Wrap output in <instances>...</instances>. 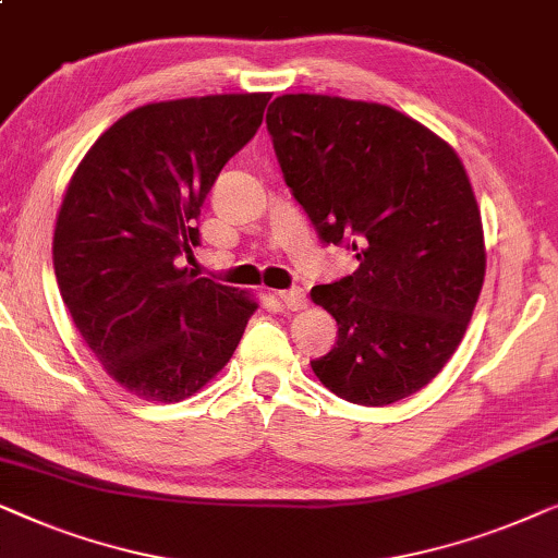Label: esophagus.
<instances>
[{"instance_id": "obj_1", "label": "esophagus", "mask_w": 558, "mask_h": 558, "mask_svg": "<svg viewBox=\"0 0 558 558\" xmlns=\"http://www.w3.org/2000/svg\"><path fill=\"white\" fill-rule=\"evenodd\" d=\"M276 298L280 301V305H286L290 311H301L305 305V293L303 288H288V290H278Z\"/></svg>"}]
</instances>
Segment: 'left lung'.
I'll use <instances>...</instances> for the list:
<instances>
[{
  "mask_svg": "<svg viewBox=\"0 0 558 558\" xmlns=\"http://www.w3.org/2000/svg\"><path fill=\"white\" fill-rule=\"evenodd\" d=\"M268 133L282 179L324 245L354 253V276L311 298L339 326L311 366L364 407L395 404L454 354L481 295V209L458 154L389 106L280 96Z\"/></svg>",
  "mask_w": 558,
  "mask_h": 558,
  "instance_id": "left-lung-1",
  "label": "left lung"
}]
</instances>
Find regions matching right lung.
<instances>
[{
	"instance_id": "right-lung-1",
	"label": "right lung",
	"mask_w": 558,
	"mask_h": 558,
	"mask_svg": "<svg viewBox=\"0 0 558 558\" xmlns=\"http://www.w3.org/2000/svg\"><path fill=\"white\" fill-rule=\"evenodd\" d=\"M268 100L245 93L141 106L70 179L54 278L88 349L136 397H192L230 361L253 316V301L177 260L202 242V204L260 129Z\"/></svg>"
}]
</instances>
